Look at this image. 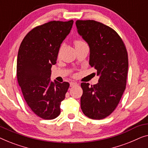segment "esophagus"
I'll use <instances>...</instances> for the list:
<instances>
[{"mask_svg": "<svg viewBox=\"0 0 148 148\" xmlns=\"http://www.w3.org/2000/svg\"><path fill=\"white\" fill-rule=\"evenodd\" d=\"M78 83L77 82H70V86H76V85H78Z\"/></svg>", "mask_w": 148, "mask_h": 148, "instance_id": "obj_1", "label": "esophagus"}]
</instances>
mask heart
<instances>
[{
	"label": "heart",
	"instance_id": "b5f03b06",
	"mask_svg": "<svg viewBox=\"0 0 148 148\" xmlns=\"http://www.w3.org/2000/svg\"><path fill=\"white\" fill-rule=\"evenodd\" d=\"M84 43V41H82L81 40H75L74 41L75 46H78V45H80L82 44V43Z\"/></svg>",
	"mask_w": 148,
	"mask_h": 148
}]
</instances>
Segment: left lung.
<instances>
[{"label": "left lung", "mask_w": 148, "mask_h": 148, "mask_svg": "<svg viewBox=\"0 0 148 148\" xmlns=\"http://www.w3.org/2000/svg\"><path fill=\"white\" fill-rule=\"evenodd\" d=\"M76 25L90 47L89 64L100 76L97 84L81 83V109L90 119H103L115 111L126 88L127 51L110 27L94 20H77Z\"/></svg>", "instance_id": "1"}]
</instances>
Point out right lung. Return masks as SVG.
<instances>
[{"instance_id":"add662e5","label":"right lung","mask_w":148,"mask_h":148,"mask_svg":"<svg viewBox=\"0 0 148 148\" xmlns=\"http://www.w3.org/2000/svg\"><path fill=\"white\" fill-rule=\"evenodd\" d=\"M73 23V20L53 21L37 26L25 35L18 49V83L29 107L43 119L59 116L61 102L70 86L67 82H51L50 76L60 45Z\"/></svg>"}]
</instances>
